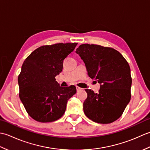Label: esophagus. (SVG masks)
<instances>
[{"mask_svg": "<svg viewBox=\"0 0 150 150\" xmlns=\"http://www.w3.org/2000/svg\"><path fill=\"white\" fill-rule=\"evenodd\" d=\"M76 89H77V91H79V90H82V88H79V86H76Z\"/></svg>", "mask_w": 150, "mask_h": 150, "instance_id": "34e87169", "label": "esophagus"}]
</instances>
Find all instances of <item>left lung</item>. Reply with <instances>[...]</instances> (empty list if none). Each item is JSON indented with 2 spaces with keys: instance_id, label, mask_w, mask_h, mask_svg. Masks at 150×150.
<instances>
[{
  "instance_id": "obj_1",
  "label": "left lung",
  "mask_w": 150,
  "mask_h": 150,
  "mask_svg": "<svg viewBox=\"0 0 150 150\" xmlns=\"http://www.w3.org/2000/svg\"><path fill=\"white\" fill-rule=\"evenodd\" d=\"M75 52L83 60L89 77L100 84L97 93L85 90V115L97 123L114 122L131 99L132 79L128 62L118 51L96 44H81Z\"/></svg>"
}]
</instances>
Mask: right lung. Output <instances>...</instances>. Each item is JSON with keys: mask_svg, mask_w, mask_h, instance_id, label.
<instances>
[{"mask_svg": "<svg viewBox=\"0 0 150 150\" xmlns=\"http://www.w3.org/2000/svg\"><path fill=\"white\" fill-rule=\"evenodd\" d=\"M77 43L42 46L25 59L18 77L19 97L28 115L38 122H50L64 113L66 104L77 90L60 86L55 77L62 71L63 61Z\"/></svg>", "mask_w": 150, "mask_h": 150, "instance_id": "obj_1", "label": "right lung"}]
</instances>
